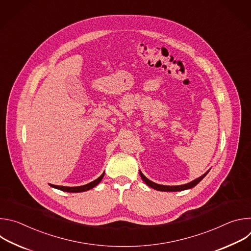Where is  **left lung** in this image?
Masks as SVG:
<instances>
[{
    "instance_id": "left-lung-1",
    "label": "left lung",
    "mask_w": 251,
    "mask_h": 251,
    "mask_svg": "<svg viewBox=\"0 0 251 251\" xmlns=\"http://www.w3.org/2000/svg\"><path fill=\"white\" fill-rule=\"evenodd\" d=\"M209 172V170L207 172H205L202 176L197 177L196 180L188 183V184H185V185H181V186H164V185H159V184H156L152 181H150L149 178H147L144 175L142 174V172L140 171V176L142 177V180L145 182V184L147 186H149L150 188L154 189V190H157V191H161V192H181V191H185V190H189V189H192L194 188L195 186H197L202 178L207 175V173Z\"/></svg>"
}]
</instances>
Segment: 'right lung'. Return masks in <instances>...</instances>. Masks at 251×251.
Listing matches in <instances>:
<instances>
[{
	"label": "right lung",
	"instance_id": "right-lung-1",
	"mask_svg": "<svg viewBox=\"0 0 251 251\" xmlns=\"http://www.w3.org/2000/svg\"><path fill=\"white\" fill-rule=\"evenodd\" d=\"M104 174L105 172H103V174L97 177L96 180H94L93 182L87 184V185H84V186H79V187H63V186H55V185H50V187L54 188V189H57V190H60V191H63V192H67V193H81V192H86V191H89L91 189H93L94 187H96L103 178L104 176Z\"/></svg>",
	"mask_w": 251,
	"mask_h": 251
}]
</instances>
